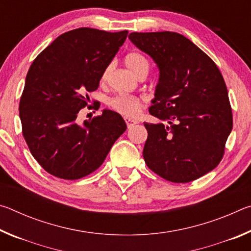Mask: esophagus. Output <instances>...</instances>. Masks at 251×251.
I'll return each instance as SVG.
<instances>
[{
  "label": "esophagus",
  "mask_w": 251,
  "mask_h": 251,
  "mask_svg": "<svg viewBox=\"0 0 251 251\" xmlns=\"http://www.w3.org/2000/svg\"><path fill=\"white\" fill-rule=\"evenodd\" d=\"M124 120H125V123H126V125H127V127H128V128H130V127L133 126V125H135V124H138V121L133 120V118L125 117Z\"/></svg>",
  "instance_id": "esophagus-1"
}]
</instances>
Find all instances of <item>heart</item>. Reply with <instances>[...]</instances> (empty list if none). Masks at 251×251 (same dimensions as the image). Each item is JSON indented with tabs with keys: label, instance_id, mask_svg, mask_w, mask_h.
Segmentation results:
<instances>
[{
	"label": "heart",
	"instance_id": "obj_1",
	"mask_svg": "<svg viewBox=\"0 0 251 251\" xmlns=\"http://www.w3.org/2000/svg\"><path fill=\"white\" fill-rule=\"evenodd\" d=\"M125 64L137 77L146 76L150 71V62L144 56L143 54L138 52L128 53L125 56ZM110 71V66H107L101 74V79L105 80ZM108 106L114 112L121 114L123 116L134 117L138 115L141 109L144 106V100L138 96L127 95V94H118L112 97L108 100Z\"/></svg>",
	"mask_w": 251,
	"mask_h": 251
}]
</instances>
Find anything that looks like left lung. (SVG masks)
Instances as JSON below:
<instances>
[{"label":"left lung","instance_id":"8db88e82","mask_svg":"<svg viewBox=\"0 0 251 251\" xmlns=\"http://www.w3.org/2000/svg\"><path fill=\"white\" fill-rule=\"evenodd\" d=\"M128 37L159 67L150 114L168 123H144L145 163L168 181L197 179L223 159L232 129L223 75L205 52L179 33L133 32Z\"/></svg>","mask_w":251,"mask_h":251}]
</instances>
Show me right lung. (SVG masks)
Masks as SVG:
<instances>
[{
  "mask_svg": "<svg viewBox=\"0 0 251 251\" xmlns=\"http://www.w3.org/2000/svg\"><path fill=\"white\" fill-rule=\"evenodd\" d=\"M127 34L72 29L33 61L20 100V118L29 151L50 175L67 180L90 175L126 130L123 117L109 109L83 125L76 117Z\"/></svg>",
  "mask_w": 251,
  "mask_h": 251,
  "instance_id": "add662e5",
  "label": "right lung"
}]
</instances>
